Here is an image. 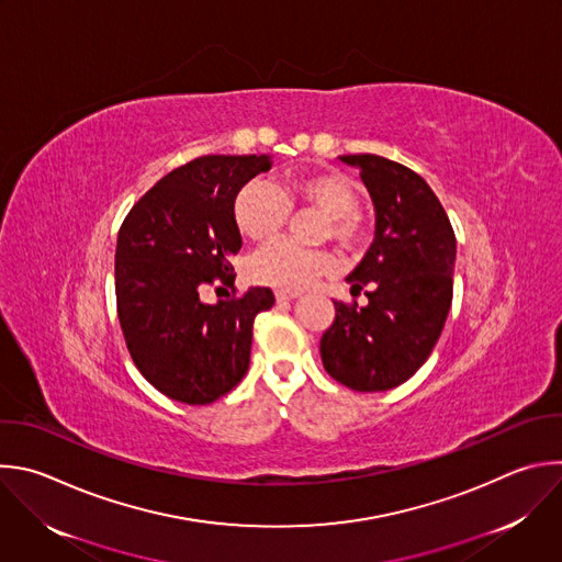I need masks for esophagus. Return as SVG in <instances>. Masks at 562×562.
<instances>
[{"label": "esophagus", "mask_w": 562, "mask_h": 562, "mask_svg": "<svg viewBox=\"0 0 562 562\" xmlns=\"http://www.w3.org/2000/svg\"><path fill=\"white\" fill-rule=\"evenodd\" d=\"M297 295H300L297 291H276L278 302H289V300H295Z\"/></svg>", "instance_id": "1"}]
</instances>
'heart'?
<instances>
[{
  "label": "heart",
  "instance_id": "obj_1",
  "mask_svg": "<svg viewBox=\"0 0 562 562\" xmlns=\"http://www.w3.org/2000/svg\"><path fill=\"white\" fill-rule=\"evenodd\" d=\"M291 207H313L326 216L324 236L344 247H355L366 238L359 210V192L348 176L335 169H308L286 176L273 184L254 178L236 194V227L251 240H269L289 223ZM337 269V258L328 249H302L278 240L260 249L249 260V278L256 284L280 291H302L322 276Z\"/></svg>",
  "mask_w": 562,
  "mask_h": 562
}]
</instances>
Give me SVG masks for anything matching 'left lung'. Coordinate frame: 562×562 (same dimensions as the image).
<instances>
[{
    "label": "left lung",
    "instance_id": "1",
    "mask_svg": "<svg viewBox=\"0 0 562 562\" xmlns=\"http://www.w3.org/2000/svg\"><path fill=\"white\" fill-rule=\"evenodd\" d=\"M359 167L375 205V240L346 278L368 304L333 302L335 319L319 339L328 375L357 391H391L430 357L450 304L457 238L430 184L378 154L339 156Z\"/></svg>",
    "mask_w": 562,
    "mask_h": 562
}]
</instances>
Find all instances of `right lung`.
Masks as SVG:
<instances>
[{"mask_svg": "<svg viewBox=\"0 0 562 562\" xmlns=\"http://www.w3.org/2000/svg\"><path fill=\"white\" fill-rule=\"evenodd\" d=\"M271 156H201L162 176L125 216L114 256L116 311L140 375L165 397L205 406L240 384L254 319L276 302L267 286L216 304L210 284L234 286L229 258L243 238L234 201Z\"/></svg>", "mask_w": 562, "mask_h": 562, "instance_id": "add662e5", "label": "right lung"}]
</instances>
